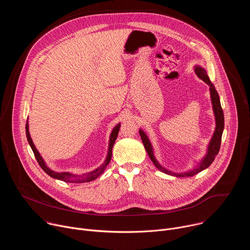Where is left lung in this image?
Returning <instances> with one entry per match:
<instances>
[{
    "label": "left lung",
    "mask_w": 250,
    "mask_h": 250,
    "mask_svg": "<svg viewBox=\"0 0 250 250\" xmlns=\"http://www.w3.org/2000/svg\"><path fill=\"white\" fill-rule=\"evenodd\" d=\"M197 76L202 79L205 83H207L209 86V92H210V98H211V103H212V108H213V113H215V117H216V130L215 133L212 135V138L209 142V146L208 148V153L206 155V157L203 159L202 163L200 164V166H198L197 168L190 170L188 172H184V173H180V174H175L167 169H165L164 167H162L157 160L155 159L154 155H153V150H152V146L150 145V142L146 136V134L142 131L141 129H139V135L141 137L142 142H144V146L146 147V150L147 151L149 158L151 159V161L153 162V164L163 173L169 174V175H174L176 177H190V176H194L196 174H198L199 172L203 171L204 169L208 168L212 161L215 160L216 156L218 155L220 148H221V142H222V135H223V130H224V125H225V119H224V112L222 109L221 105V102H220V97L218 92L216 91L215 87L210 83L205 69H203L202 67H196L195 69Z\"/></svg>",
    "instance_id": "1"
}]
</instances>
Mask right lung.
Wrapping results in <instances>:
<instances>
[{"instance_id":"right-lung-1","label":"right lung","mask_w":250,"mask_h":250,"mask_svg":"<svg viewBox=\"0 0 250 250\" xmlns=\"http://www.w3.org/2000/svg\"><path fill=\"white\" fill-rule=\"evenodd\" d=\"M120 127H121V125L119 124L114 129H113V132L111 134V137H110V146H109V152H108V156H106L104 162L99 167L97 168L96 170L92 171V172H89V173H86V174H82V175H76V174H71V173H68V172H63V173H57V172H54L52 170H50L44 163L42 157L41 156V154L39 153V151L37 150V148H35L33 142L31 140V137L29 135V131H28V125L26 123L25 125V133H26V137H27V140H28V144L33 151V154L35 156V159L38 160L40 166L42 168V170L48 174L50 177L52 178H55V179H58V180H61V181H64V182H67V183H85V182H90V181H93L95 180L96 178H98L103 172L104 170L105 169V167L109 165L111 159H112V149H113V146H114V144L115 141L117 139V136L119 134V130H120Z\"/></svg>"}]
</instances>
